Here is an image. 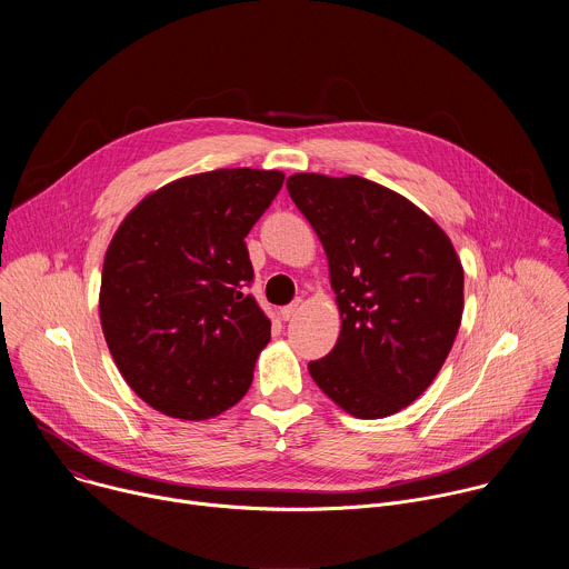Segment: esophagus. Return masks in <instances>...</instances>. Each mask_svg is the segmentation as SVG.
I'll return each instance as SVG.
<instances>
[{
    "label": "esophagus",
    "mask_w": 569,
    "mask_h": 569,
    "mask_svg": "<svg viewBox=\"0 0 569 569\" xmlns=\"http://www.w3.org/2000/svg\"><path fill=\"white\" fill-rule=\"evenodd\" d=\"M301 306H303V301H301V299H295L290 306H286V308L281 310V317H283L286 321H290V319L301 310Z\"/></svg>",
    "instance_id": "1"
}]
</instances>
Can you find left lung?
I'll use <instances>...</instances> for the list:
<instances>
[{"label": "left lung", "instance_id": "8db88e82", "mask_svg": "<svg viewBox=\"0 0 569 569\" xmlns=\"http://www.w3.org/2000/svg\"><path fill=\"white\" fill-rule=\"evenodd\" d=\"M286 184L327 252L342 319L333 351L308 371L356 419L396 415L432 385L459 331L452 242L412 200L360 176L295 173Z\"/></svg>", "mask_w": 569, "mask_h": 569}]
</instances>
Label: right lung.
<instances>
[{"label":"right lung","mask_w":569,"mask_h":569,"mask_svg":"<svg viewBox=\"0 0 569 569\" xmlns=\"http://www.w3.org/2000/svg\"><path fill=\"white\" fill-rule=\"evenodd\" d=\"M281 171L218 169L148 193L114 231L101 274L108 349L152 410L207 421L248 393L270 319L246 295V236Z\"/></svg>","instance_id":"obj_1"}]
</instances>
